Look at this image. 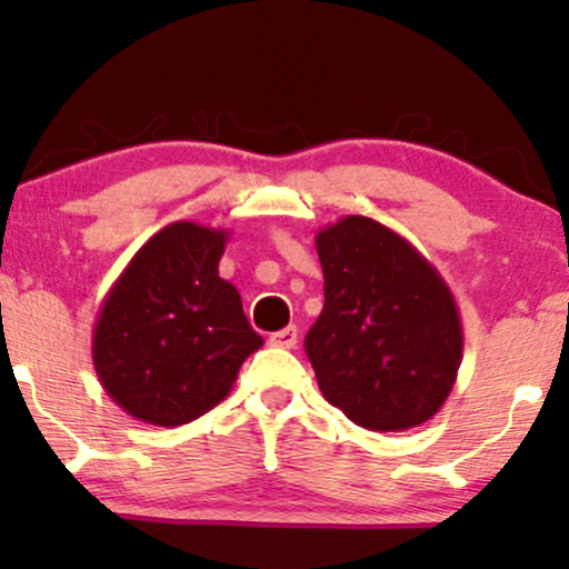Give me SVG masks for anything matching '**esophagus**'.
<instances>
[{
  "label": "esophagus",
  "mask_w": 569,
  "mask_h": 569,
  "mask_svg": "<svg viewBox=\"0 0 569 569\" xmlns=\"http://www.w3.org/2000/svg\"><path fill=\"white\" fill-rule=\"evenodd\" d=\"M297 339H299L297 326H286V329H280V331H276V335H270V345H272V348L291 350L293 345H297Z\"/></svg>",
  "instance_id": "esophagus-1"
}]
</instances>
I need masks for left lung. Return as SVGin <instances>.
Listing matches in <instances>:
<instances>
[{
    "mask_svg": "<svg viewBox=\"0 0 569 569\" xmlns=\"http://www.w3.org/2000/svg\"><path fill=\"white\" fill-rule=\"evenodd\" d=\"M316 248L326 302L305 350L323 398L382 433L428 422L462 361L447 280L407 238L358 213L318 230Z\"/></svg>",
    "mask_w": 569,
    "mask_h": 569,
    "instance_id": "obj_1",
    "label": "left lung"
}]
</instances>
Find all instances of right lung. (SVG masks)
Wrapping results in <instances>:
<instances>
[{"instance_id":"obj_1","label":"right lung","mask_w":569,"mask_h":569,"mask_svg":"<svg viewBox=\"0 0 569 569\" xmlns=\"http://www.w3.org/2000/svg\"><path fill=\"white\" fill-rule=\"evenodd\" d=\"M230 232L173 221L143 243L103 297L93 326L98 382L149 426L198 420L230 396L262 337L219 278Z\"/></svg>"}]
</instances>
